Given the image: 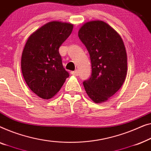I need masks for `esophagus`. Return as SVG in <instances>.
Returning <instances> with one entry per match:
<instances>
[{
    "mask_svg": "<svg viewBox=\"0 0 151 151\" xmlns=\"http://www.w3.org/2000/svg\"><path fill=\"white\" fill-rule=\"evenodd\" d=\"M72 75H75V76H78V70H75V71H72L70 73Z\"/></svg>",
    "mask_w": 151,
    "mask_h": 151,
    "instance_id": "esophagus-1",
    "label": "esophagus"
}]
</instances>
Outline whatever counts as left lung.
Returning a JSON list of instances; mask_svg holds the SVG:
<instances>
[{
  "mask_svg": "<svg viewBox=\"0 0 151 151\" xmlns=\"http://www.w3.org/2000/svg\"><path fill=\"white\" fill-rule=\"evenodd\" d=\"M92 63V75L83 81L88 96L94 103L107 101L117 92L127 73V56L120 35L103 21L86 22L78 31Z\"/></svg>",
  "mask_w": 151,
  "mask_h": 151,
  "instance_id": "obj_1",
  "label": "left lung"
}]
</instances>
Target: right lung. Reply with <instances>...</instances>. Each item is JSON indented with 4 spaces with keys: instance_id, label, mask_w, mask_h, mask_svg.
Returning <instances> with one entry per match:
<instances>
[{
    "instance_id": "obj_1",
    "label": "right lung",
    "mask_w": 151,
    "mask_h": 151,
    "mask_svg": "<svg viewBox=\"0 0 151 151\" xmlns=\"http://www.w3.org/2000/svg\"><path fill=\"white\" fill-rule=\"evenodd\" d=\"M73 24L52 21L29 36L21 59V69L27 86L43 99L53 97L69 74L64 69L59 48L69 37Z\"/></svg>"
}]
</instances>
